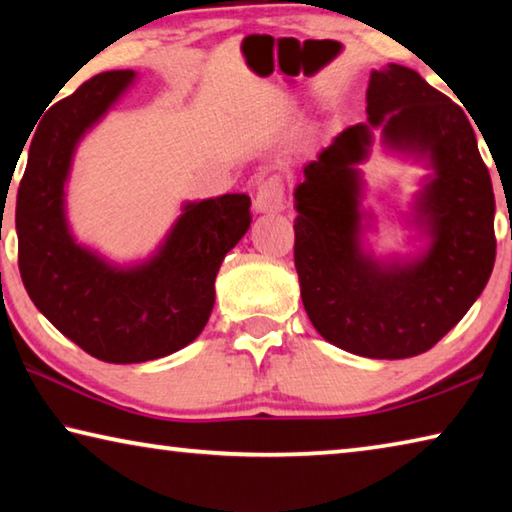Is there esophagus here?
Returning a JSON list of instances; mask_svg holds the SVG:
<instances>
[{
  "label": "esophagus",
  "instance_id": "1",
  "mask_svg": "<svg viewBox=\"0 0 512 512\" xmlns=\"http://www.w3.org/2000/svg\"><path fill=\"white\" fill-rule=\"evenodd\" d=\"M253 207L257 212H282L287 207V194H284V183L280 176H271L259 183Z\"/></svg>",
  "mask_w": 512,
  "mask_h": 512
}]
</instances>
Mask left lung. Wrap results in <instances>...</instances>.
<instances>
[{
    "instance_id": "8db88e82",
    "label": "left lung",
    "mask_w": 512,
    "mask_h": 512,
    "mask_svg": "<svg viewBox=\"0 0 512 512\" xmlns=\"http://www.w3.org/2000/svg\"><path fill=\"white\" fill-rule=\"evenodd\" d=\"M368 121L348 126L305 167L296 187L293 259L318 334L370 359L431 350L461 320L495 266V194L463 108L402 65L372 72ZM396 148L427 152L437 178L419 204L434 244L418 263L379 267L358 246L356 164L371 128Z\"/></svg>"
}]
</instances>
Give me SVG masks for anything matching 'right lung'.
<instances>
[{"instance_id": "obj_1", "label": "right lung", "mask_w": 512, "mask_h": 512, "mask_svg": "<svg viewBox=\"0 0 512 512\" xmlns=\"http://www.w3.org/2000/svg\"><path fill=\"white\" fill-rule=\"evenodd\" d=\"M133 69L103 72L42 117L17 189V266L33 300L69 341L108 363H142L185 348L214 307L223 257L250 228V198L192 203L149 264L119 271L76 246L63 187L81 135L133 81Z\"/></svg>"}]
</instances>
